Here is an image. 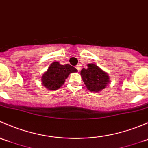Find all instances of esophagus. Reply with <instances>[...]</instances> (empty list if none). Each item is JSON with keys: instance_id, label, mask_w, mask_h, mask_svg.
I'll return each instance as SVG.
<instances>
[{"instance_id": "esophagus-1", "label": "esophagus", "mask_w": 148, "mask_h": 148, "mask_svg": "<svg viewBox=\"0 0 148 148\" xmlns=\"http://www.w3.org/2000/svg\"><path fill=\"white\" fill-rule=\"evenodd\" d=\"M76 68H77V69L78 70V71H80V66L79 65H77L76 66Z\"/></svg>"}]
</instances>
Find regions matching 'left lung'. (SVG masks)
Returning a JSON list of instances; mask_svg holds the SVG:
<instances>
[{
  "label": "left lung",
  "instance_id": "obj_1",
  "mask_svg": "<svg viewBox=\"0 0 148 148\" xmlns=\"http://www.w3.org/2000/svg\"><path fill=\"white\" fill-rule=\"evenodd\" d=\"M81 76L86 88L91 92L102 90L110 82L108 74L94 64H89L87 68L82 69Z\"/></svg>",
  "mask_w": 148,
  "mask_h": 148
}]
</instances>
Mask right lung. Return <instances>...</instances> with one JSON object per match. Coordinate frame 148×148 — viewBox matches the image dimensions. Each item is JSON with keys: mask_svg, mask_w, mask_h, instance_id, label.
Masks as SVG:
<instances>
[{"mask_svg": "<svg viewBox=\"0 0 148 148\" xmlns=\"http://www.w3.org/2000/svg\"><path fill=\"white\" fill-rule=\"evenodd\" d=\"M77 71V69L71 65H61L59 62H53L42 76L41 81L43 85L48 89L56 90L64 84L70 73Z\"/></svg>", "mask_w": 148, "mask_h": 148, "instance_id": "add662e5", "label": "right lung"}]
</instances>
